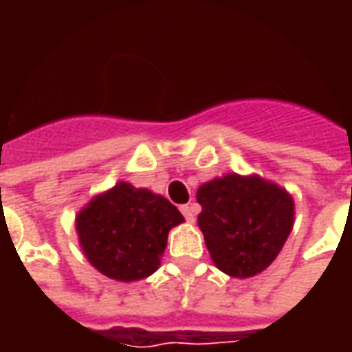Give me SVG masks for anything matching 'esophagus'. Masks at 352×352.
I'll return each mask as SVG.
<instances>
[{"label": "esophagus", "instance_id": "obj_1", "mask_svg": "<svg viewBox=\"0 0 352 352\" xmlns=\"http://www.w3.org/2000/svg\"><path fill=\"white\" fill-rule=\"evenodd\" d=\"M180 210H182L184 217H186V221H188V223H194V219H196V213H194V208H192V206H182Z\"/></svg>", "mask_w": 352, "mask_h": 352}]
</instances>
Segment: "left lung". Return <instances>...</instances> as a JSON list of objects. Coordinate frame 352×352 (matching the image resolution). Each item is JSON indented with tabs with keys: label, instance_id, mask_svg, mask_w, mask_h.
I'll use <instances>...</instances> for the list:
<instances>
[{
	"label": "left lung",
	"instance_id": "1",
	"mask_svg": "<svg viewBox=\"0 0 352 352\" xmlns=\"http://www.w3.org/2000/svg\"><path fill=\"white\" fill-rule=\"evenodd\" d=\"M197 225L213 264L233 278L261 274L274 263L294 227V197L258 174L229 172L201 184Z\"/></svg>",
	"mask_w": 352,
	"mask_h": 352
}]
</instances>
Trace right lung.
Listing matches in <instances>:
<instances>
[{
  "instance_id": "right-lung-1",
  "label": "right lung",
  "mask_w": 352,
  "mask_h": 352,
  "mask_svg": "<svg viewBox=\"0 0 352 352\" xmlns=\"http://www.w3.org/2000/svg\"><path fill=\"white\" fill-rule=\"evenodd\" d=\"M184 223L176 206L146 188L117 182L76 215L88 263L117 282H139L158 270L168 231Z\"/></svg>"
}]
</instances>
